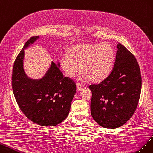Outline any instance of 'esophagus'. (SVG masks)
Wrapping results in <instances>:
<instances>
[{"mask_svg": "<svg viewBox=\"0 0 153 153\" xmlns=\"http://www.w3.org/2000/svg\"><path fill=\"white\" fill-rule=\"evenodd\" d=\"M76 86H77V91H80L82 88H83V86H82L81 84H79V83H77Z\"/></svg>", "mask_w": 153, "mask_h": 153, "instance_id": "esophagus-1", "label": "esophagus"}]
</instances>
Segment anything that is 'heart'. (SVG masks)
I'll return each instance as SVG.
<instances>
[{
  "mask_svg": "<svg viewBox=\"0 0 153 153\" xmlns=\"http://www.w3.org/2000/svg\"><path fill=\"white\" fill-rule=\"evenodd\" d=\"M114 59L115 51L108 43H82L73 46L69 54L63 55L60 65L68 77H76L81 68V79L100 82L110 74Z\"/></svg>",
  "mask_w": 153,
  "mask_h": 153,
  "instance_id": "b5f03b06",
  "label": "heart"
}]
</instances>
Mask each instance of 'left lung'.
<instances>
[{
    "mask_svg": "<svg viewBox=\"0 0 153 153\" xmlns=\"http://www.w3.org/2000/svg\"><path fill=\"white\" fill-rule=\"evenodd\" d=\"M111 73L89 88L91 115L102 127L115 129L128 121L136 110L141 92L140 70L134 55L118 43Z\"/></svg>",
    "mask_w": 153,
    "mask_h": 153,
    "instance_id": "obj_1",
    "label": "left lung"
}]
</instances>
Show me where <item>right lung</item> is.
Segmentation results:
<instances>
[{
  "label": "right lung",
  "mask_w": 153,
  "mask_h": 153,
  "mask_svg": "<svg viewBox=\"0 0 153 153\" xmlns=\"http://www.w3.org/2000/svg\"><path fill=\"white\" fill-rule=\"evenodd\" d=\"M39 38L34 36L29 40L16 58L12 88L19 108L29 120L43 126H55L67 117L77 88L73 81L63 77L59 62H51L39 79L27 75L24 67V51Z\"/></svg>",
  "instance_id": "1"
}]
</instances>
